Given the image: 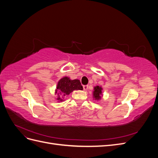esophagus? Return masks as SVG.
Returning a JSON list of instances; mask_svg holds the SVG:
<instances>
[{
    "label": "esophagus",
    "mask_w": 158,
    "mask_h": 158,
    "mask_svg": "<svg viewBox=\"0 0 158 158\" xmlns=\"http://www.w3.org/2000/svg\"><path fill=\"white\" fill-rule=\"evenodd\" d=\"M88 86L87 85H83L84 90H87V89H88Z\"/></svg>",
    "instance_id": "34e87169"
}]
</instances>
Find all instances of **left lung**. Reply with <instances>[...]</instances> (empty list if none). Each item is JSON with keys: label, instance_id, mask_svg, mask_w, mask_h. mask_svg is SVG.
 Here are the masks:
<instances>
[{"label": "left lung", "instance_id": "8db88e82", "mask_svg": "<svg viewBox=\"0 0 158 158\" xmlns=\"http://www.w3.org/2000/svg\"><path fill=\"white\" fill-rule=\"evenodd\" d=\"M102 88L101 87H99V85H97L96 87L94 88V97L95 99L99 100L101 99L102 96Z\"/></svg>", "mask_w": 158, "mask_h": 158}]
</instances>
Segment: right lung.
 Masks as SVG:
<instances>
[{
	"mask_svg": "<svg viewBox=\"0 0 158 158\" xmlns=\"http://www.w3.org/2000/svg\"><path fill=\"white\" fill-rule=\"evenodd\" d=\"M82 90L83 87L81 85V83L79 80H70L69 77H64L61 78L57 84L56 87V92L58 95L57 99L60 100V102L63 101V99L60 98H63L66 95H69L71 92H73L74 90Z\"/></svg>",
	"mask_w": 158,
	"mask_h": 158,
	"instance_id": "right-lung-1",
	"label": "right lung"
}]
</instances>
